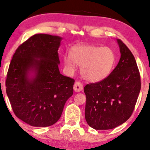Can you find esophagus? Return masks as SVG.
Wrapping results in <instances>:
<instances>
[{
    "label": "esophagus",
    "instance_id": "1",
    "mask_svg": "<svg viewBox=\"0 0 150 150\" xmlns=\"http://www.w3.org/2000/svg\"><path fill=\"white\" fill-rule=\"evenodd\" d=\"M83 84L79 81L76 82L74 85V90L76 92L81 91L82 90H83Z\"/></svg>",
    "mask_w": 150,
    "mask_h": 150
}]
</instances>
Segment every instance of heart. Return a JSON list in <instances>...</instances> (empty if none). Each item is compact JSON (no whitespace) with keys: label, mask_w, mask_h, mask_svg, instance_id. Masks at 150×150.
Wrapping results in <instances>:
<instances>
[{"label":"heart","mask_w":150,"mask_h":150,"mask_svg":"<svg viewBox=\"0 0 150 150\" xmlns=\"http://www.w3.org/2000/svg\"><path fill=\"white\" fill-rule=\"evenodd\" d=\"M67 68L72 69L74 63L81 65V74L89 83L104 81L111 72L115 62V54L109 47L81 44L71 49L69 56L63 57Z\"/></svg>","instance_id":"1"}]
</instances>
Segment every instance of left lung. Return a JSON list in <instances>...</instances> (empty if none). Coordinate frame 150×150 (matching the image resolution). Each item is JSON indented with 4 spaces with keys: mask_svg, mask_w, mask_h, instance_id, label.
I'll use <instances>...</instances> for the list:
<instances>
[{
    "mask_svg": "<svg viewBox=\"0 0 150 150\" xmlns=\"http://www.w3.org/2000/svg\"><path fill=\"white\" fill-rule=\"evenodd\" d=\"M121 57L108 76L99 83L88 84L85 117L96 130L116 128L130 118L141 90V78L132 53L120 40H117Z\"/></svg>",
    "mask_w": 150,
    "mask_h": 150,
    "instance_id": "1",
    "label": "left lung"
}]
</instances>
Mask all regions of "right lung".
I'll return each instance as SVG.
<instances>
[{
  "label": "right lung",
  "mask_w": 150,
  "mask_h": 150,
  "mask_svg": "<svg viewBox=\"0 0 150 150\" xmlns=\"http://www.w3.org/2000/svg\"><path fill=\"white\" fill-rule=\"evenodd\" d=\"M62 39L34 35L18 47L10 63L6 92L16 117L30 126L54 124L73 95L74 80L59 69Z\"/></svg>",
  "instance_id": "add662e5"
}]
</instances>
